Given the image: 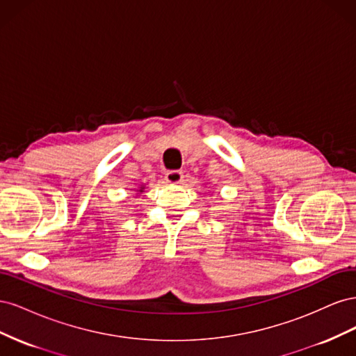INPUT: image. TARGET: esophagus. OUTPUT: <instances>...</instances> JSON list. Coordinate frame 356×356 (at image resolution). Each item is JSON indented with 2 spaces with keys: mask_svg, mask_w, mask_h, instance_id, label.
<instances>
[{
  "mask_svg": "<svg viewBox=\"0 0 356 356\" xmlns=\"http://www.w3.org/2000/svg\"><path fill=\"white\" fill-rule=\"evenodd\" d=\"M165 179L169 182V184H181L184 181V174L181 170H169L165 175Z\"/></svg>",
  "mask_w": 356,
  "mask_h": 356,
  "instance_id": "1",
  "label": "esophagus"
}]
</instances>
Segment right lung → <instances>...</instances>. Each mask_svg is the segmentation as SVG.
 Segmentation results:
<instances>
[{
    "instance_id": "obj_1",
    "label": "right lung",
    "mask_w": 356,
    "mask_h": 356,
    "mask_svg": "<svg viewBox=\"0 0 356 356\" xmlns=\"http://www.w3.org/2000/svg\"><path fill=\"white\" fill-rule=\"evenodd\" d=\"M144 190H145V186H139V187L136 188V196H141L143 193H145Z\"/></svg>"
}]
</instances>
